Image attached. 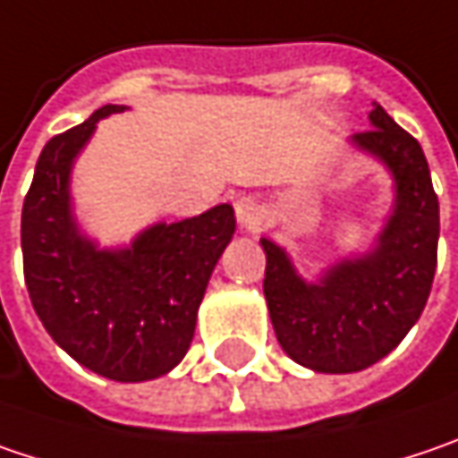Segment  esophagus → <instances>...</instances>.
I'll return each instance as SVG.
<instances>
[{
    "label": "esophagus",
    "mask_w": 458,
    "mask_h": 458,
    "mask_svg": "<svg viewBox=\"0 0 458 458\" xmlns=\"http://www.w3.org/2000/svg\"><path fill=\"white\" fill-rule=\"evenodd\" d=\"M235 220L241 223V228L256 230L264 223V207L259 204L256 197L243 194V197H238V202H235Z\"/></svg>",
    "instance_id": "34e87169"
}]
</instances>
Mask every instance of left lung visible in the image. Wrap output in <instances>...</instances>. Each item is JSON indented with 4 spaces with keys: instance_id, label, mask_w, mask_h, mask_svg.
<instances>
[{
    "instance_id": "1",
    "label": "left lung",
    "mask_w": 458,
    "mask_h": 458,
    "mask_svg": "<svg viewBox=\"0 0 458 458\" xmlns=\"http://www.w3.org/2000/svg\"><path fill=\"white\" fill-rule=\"evenodd\" d=\"M373 129L352 142L381 157L396 181V204L378 246L303 283L280 246L261 238L264 295L277 342L295 363L318 373H355L378 363L415 327L438 261V197L415 137L376 103Z\"/></svg>"
}]
</instances>
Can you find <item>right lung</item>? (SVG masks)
<instances>
[{
	"label": "right lung",
	"mask_w": 458,
	"mask_h": 458,
	"mask_svg": "<svg viewBox=\"0 0 458 458\" xmlns=\"http://www.w3.org/2000/svg\"><path fill=\"white\" fill-rule=\"evenodd\" d=\"M46 142L22 202V272L54 342L111 381H149L183 360L209 275L233 238L230 204L174 225H152L131 249L98 251L69 209V168L98 119Z\"/></svg>",
	"instance_id": "obj_1"
}]
</instances>
